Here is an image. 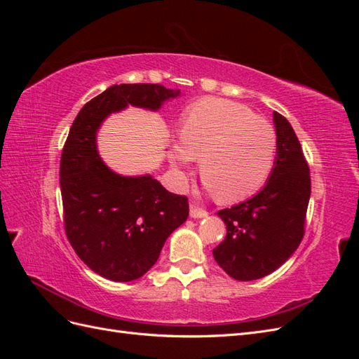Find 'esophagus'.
Returning <instances> with one entry per match:
<instances>
[{"mask_svg": "<svg viewBox=\"0 0 359 359\" xmlns=\"http://www.w3.org/2000/svg\"><path fill=\"white\" fill-rule=\"evenodd\" d=\"M206 215H208V212L199 208L198 205H193V203L190 205V217H193V219H203Z\"/></svg>", "mask_w": 359, "mask_h": 359, "instance_id": "esophagus-1", "label": "esophagus"}]
</instances>
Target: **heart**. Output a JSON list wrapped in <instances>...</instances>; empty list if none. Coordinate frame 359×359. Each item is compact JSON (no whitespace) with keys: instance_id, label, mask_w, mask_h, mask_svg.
Listing matches in <instances>:
<instances>
[{"instance_id":"1","label":"heart","mask_w":359,"mask_h":359,"mask_svg":"<svg viewBox=\"0 0 359 359\" xmlns=\"http://www.w3.org/2000/svg\"><path fill=\"white\" fill-rule=\"evenodd\" d=\"M277 156L274 127L247 106L206 99L184 114L181 137L169 160L184 175L199 158L205 186L222 202H236L262 189Z\"/></svg>"}]
</instances>
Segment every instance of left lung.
I'll return each instance as SVG.
<instances>
[{
	"instance_id": "1",
	"label": "left lung",
	"mask_w": 359,
	"mask_h": 359,
	"mask_svg": "<svg viewBox=\"0 0 359 359\" xmlns=\"http://www.w3.org/2000/svg\"><path fill=\"white\" fill-rule=\"evenodd\" d=\"M277 156L273 172L256 196L222 210L226 238L212 250L215 262L240 281L262 278L295 253L311 193L310 169L287 119L273 112Z\"/></svg>"
}]
</instances>
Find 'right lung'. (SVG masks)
<instances>
[{"instance_id":"add662e5","label":"right lung","mask_w":359,"mask_h":359,"mask_svg":"<svg viewBox=\"0 0 359 359\" xmlns=\"http://www.w3.org/2000/svg\"><path fill=\"white\" fill-rule=\"evenodd\" d=\"M180 94L158 83L112 85L82 107L64 144V227L82 262L107 280L142 277L157 262L168 236L187 220L189 202L148 173L114 172L99 156L97 132L111 114L128 106L156 112Z\"/></svg>"}]
</instances>
